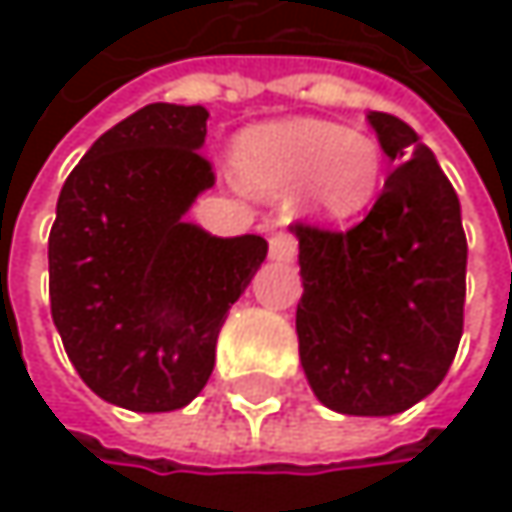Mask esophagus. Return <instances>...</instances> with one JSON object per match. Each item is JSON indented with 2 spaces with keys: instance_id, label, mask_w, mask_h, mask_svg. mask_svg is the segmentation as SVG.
<instances>
[{
  "instance_id": "1",
  "label": "esophagus",
  "mask_w": 512,
  "mask_h": 512,
  "mask_svg": "<svg viewBox=\"0 0 512 512\" xmlns=\"http://www.w3.org/2000/svg\"><path fill=\"white\" fill-rule=\"evenodd\" d=\"M269 257L272 260H281V263H290L296 257V237L290 231H278L269 237Z\"/></svg>"
}]
</instances>
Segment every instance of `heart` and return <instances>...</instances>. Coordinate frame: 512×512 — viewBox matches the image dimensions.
<instances>
[{"label":"heart","mask_w":512,"mask_h":512,"mask_svg":"<svg viewBox=\"0 0 512 512\" xmlns=\"http://www.w3.org/2000/svg\"><path fill=\"white\" fill-rule=\"evenodd\" d=\"M240 183L257 195L299 186L302 207L323 219L367 210L385 177V154L373 136L320 118H284L246 130L234 148Z\"/></svg>","instance_id":"1"}]
</instances>
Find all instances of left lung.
Here are the masks:
<instances>
[{
    "label": "left lung",
    "instance_id": "8db88e82",
    "mask_svg": "<svg viewBox=\"0 0 512 512\" xmlns=\"http://www.w3.org/2000/svg\"><path fill=\"white\" fill-rule=\"evenodd\" d=\"M394 159L382 195L347 231L290 225L299 237V358L317 400L344 415H397L439 388L462 338L460 198L418 133L370 112Z\"/></svg>",
    "mask_w": 512,
    "mask_h": 512
}]
</instances>
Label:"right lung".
<instances>
[{
	"mask_svg": "<svg viewBox=\"0 0 512 512\" xmlns=\"http://www.w3.org/2000/svg\"><path fill=\"white\" fill-rule=\"evenodd\" d=\"M204 106L151 103L79 159L50 231V308L67 358L103 400L183 409L207 385L228 308L266 240L210 237L183 222L216 183L201 156Z\"/></svg>",
	"mask_w": 512,
	"mask_h": 512,
	"instance_id": "1",
	"label": "right lung"
}]
</instances>
